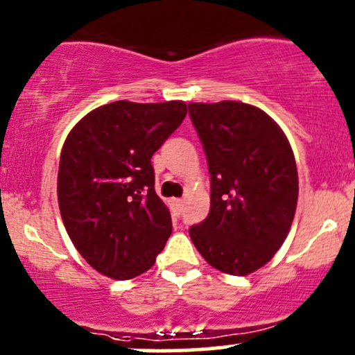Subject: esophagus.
Masks as SVG:
<instances>
[{
	"label": "esophagus",
	"instance_id": "1",
	"mask_svg": "<svg viewBox=\"0 0 355 355\" xmlns=\"http://www.w3.org/2000/svg\"><path fill=\"white\" fill-rule=\"evenodd\" d=\"M170 209L171 214H173L175 217H178L182 214V209H184V200H182V198H171Z\"/></svg>",
	"mask_w": 355,
	"mask_h": 355
}]
</instances>
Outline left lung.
<instances>
[{
	"label": "left lung",
	"instance_id": "left-lung-1",
	"mask_svg": "<svg viewBox=\"0 0 355 355\" xmlns=\"http://www.w3.org/2000/svg\"><path fill=\"white\" fill-rule=\"evenodd\" d=\"M210 173V210L190 239L212 268L259 270L285 243L298 200L293 151L261 109L236 101L190 103Z\"/></svg>",
	"mask_w": 355,
	"mask_h": 355
}]
</instances>
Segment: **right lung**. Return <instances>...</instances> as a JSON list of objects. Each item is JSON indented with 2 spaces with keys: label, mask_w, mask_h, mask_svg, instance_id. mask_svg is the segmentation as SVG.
I'll return each mask as SVG.
<instances>
[{
  "label": "right lung",
  "mask_w": 355,
  "mask_h": 355,
  "mask_svg": "<svg viewBox=\"0 0 355 355\" xmlns=\"http://www.w3.org/2000/svg\"><path fill=\"white\" fill-rule=\"evenodd\" d=\"M187 116V104L116 101L85 114L60 153L57 196L83 258L112 279L150 270L171 234L155 192L151 157Z\"/></svg>",
  "instance_id": "add662e5"
}]
</instances>
